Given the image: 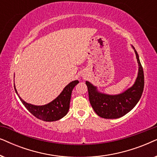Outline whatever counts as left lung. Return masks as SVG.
<instances>
[{
	"label": "left lung",
	"mask_w": 157,
	"mask_h": 157,
	"mask_svg": "<svg viewBox=\"0 0 157 157\" xmlns=\"http://www.w3.org/2000/svg\"><path fill=\"white\" fill-rule=\"evenodd\" d=\"M132 46L134 50L139 66L138 75L132 86L121 94L110 95L98 91L97 87L89 81H86L90 104L96 114L100 117L104 119H118L123 117L136 106L142 95L144 86V71L138 53L134 47Z\"/></svg>",
	"instance_id": "left-lung-1"
}]
</instances>
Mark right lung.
Wrapping results in <instances>:
<instances>
[{
    "label": "right lung",
    "mask_w": 157,
    "mask_h": 157,
    "mask_svg": "<svg viewBox=\"0 0 157 157\" xmlns=\"http://www.w3.org/2000/svg\"><path fill=\"white\" fill-rule=\"evenodd\" d=\"M78 83V80L70 82L54 100L42 106H36L25 102L18 95L15 85L14 88L22 104L34 117L44 121H55L62 119L67 114L69 110L72 91Z\"/></svg>",
    "instance_id": "right-lung-1"
}]
</instances>
